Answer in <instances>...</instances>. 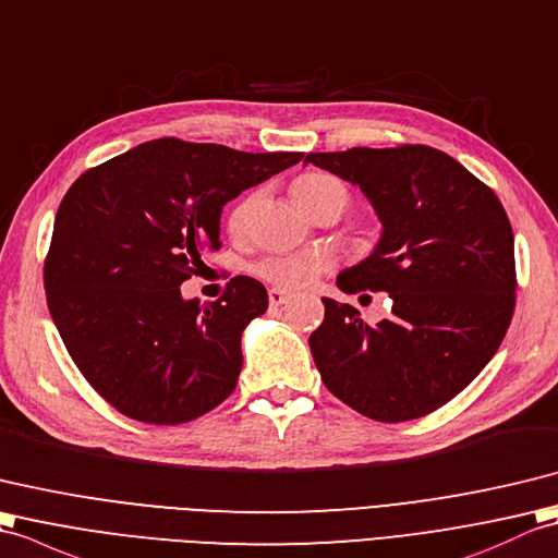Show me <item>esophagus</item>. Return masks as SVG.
<instances>
[{
    "label": "esophagus",
    "mask_w": 558,
    "mask_h": 558,
    "mask_svg": "<svg viewBox=\"0 0 558 558\" xmlns=\"http://www.w3.org/2000/svg\"><path fill=\"white\" fill-rule=\"evenodd\" d=\"M289 299H291V295H289L287 291L269 289V305H271V307H279V305H283V303H289Z\"/></svg>",
    "instance_id": "esophagus-1"
}]
</instances>
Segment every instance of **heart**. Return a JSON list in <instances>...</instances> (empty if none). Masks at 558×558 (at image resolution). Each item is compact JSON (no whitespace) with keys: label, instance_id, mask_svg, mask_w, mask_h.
Returning a JSON list of instances; mask_svg holds the SVG:
<instances>
[{"label":"heart","instance_id":"heart-1","mask_svg":"<svg viewBox=\"0 0 558 558\" xmlns=\"http://www.w3.org/2000/svg\"><path fill=\"white\" fill-rule=\"evenodd\" d=\"M291 193H293V201L299 203L303 213L327 195H345V201H349V193H345L343 183L339 179H333L331 174H325V171H311V174L299 177L293 181ZM247 209H251V197H245L243 203H239L231 209L229 215L231 231L243 229ZM329 265L331 259L325 253H291V255L265 257L263 263L255 267V271L263 279L275 283V287L303 289L307 283H313L322 271L329 269Z\"/></svg>","mask_w":558,"mask_h":558}]
</instances>
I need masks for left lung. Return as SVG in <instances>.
I'll list each match as a JSON object with an SVG mask.
<instances>
[{
	"mask_svg": "<svg viewBox=\"0 0 558 558\" xmlns=\"http://www.w3.org/2000/svg\"><path fill=\"white\" fill-rule=\"evenodd\" d=\"M305 165L357 185L381 221L375 251L337 287L391 299L377 325L322 299L325 322L311 333L322 381L379 423L437 411L482 373L511 325L513 231L499 197L427 145L311 153Z\"/></svg>",
	"mask_w": 558,
	"mask_h": 558,
	"instance_id": "8db88e82",
	"label": "left lung"
}]
</instances>
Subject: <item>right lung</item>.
<instances>
[{
  "mask_svg": "<svg viewBox=\"0 0 558 558\" xmlns=\"http://www.w3.org/2000/svg\"><path fill=\"white\" fill-rule=\"evenodd\" d=\"M301 159L159 138L71 185L45 259L47 305L73 363L119 413L181 425L236 389L265 287L233 277L205 305L179 287L221 247L225 205Z\"/></svg>",
  "mask_w": 558,
  "mask_h": 558,
  "instance_id": "obj_1",
  "label": "right lung"
}]
</instances>
